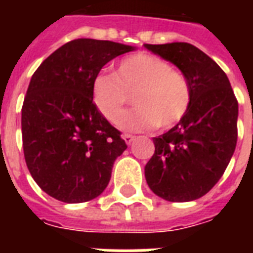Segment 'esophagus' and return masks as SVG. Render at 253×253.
Segmentation results:
<instances>
[{
  "label": "esophagus",
  "instance_id": "esophagus-1",
  "mask_svg": "<svg viewBox=\"0 0 253 253\" xmlns=\"http://www.w3.org/2000/svg\"><path fill=\"white\" fill-rule=\"evenodd\" d=\"M123 139H125L126 144H131V143L135 140V136H134V135H131V134H125V135H123Z\"/></svg>",
  "mask_w": 253,
  "mask_h": 253
}]
</instances>
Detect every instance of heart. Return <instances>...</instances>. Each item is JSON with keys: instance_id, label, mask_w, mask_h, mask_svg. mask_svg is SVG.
Wrapping results in <instances>:
<instances>
[{"instance_id": "obj_1", "label": "heart", "mask_w": 253, "mask_h": 253, "mask_svg": "<svg viewBox=\"0 0 253 253\" xmlns=\"http://www.w3.org/2000/svg\"><path fill=\"white\" fill-rule=\"evenodd\" d=\"M134 95L137 107L124 115ZM93 102L110 122L123 130L167 128L180 122L192 105V87L184 73L162 57L138 53L122 60L114 75H99L93 83Z\"/></svg>"}]
</instances>
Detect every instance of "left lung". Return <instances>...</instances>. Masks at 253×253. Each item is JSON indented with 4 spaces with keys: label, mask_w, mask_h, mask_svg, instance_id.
Here are the masks:
<instances>
[{
    "label": "left lung",
    "mask_w": 253,
    "mask_h": 253,
    "mask_svg": "<svg viewBox=\"0 0 253 253\" xmlns=\"http://www.w3.org/2000/svg\"><path fill=\"white\" fill-rule=\"evenodd\" d=\"M184 73L192 87L188 113L154 138L155 154L144 167L150 189L170 202L205 196L227 168L238 139V101L219 65L193 44H144Z\"/></svg>",
    "instance_id": "8db88e82"
}]
</instances>
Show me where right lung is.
I'll return each instance as SVG.
<instances>
[{
    "instance_id": "1",
    "label": "right lung",
    "mask_w": 253,
    "mask_h": 253,
    "mask_svg": "<svg viewBox=\"0 0 253 253\" xmlns=\"http://www.w3.org/2000/svg\"><path fill=\"white\" fill-rule=\"evenodd\" d=\"M135 47L75 39L45 59L31 77L22 106L23 154L31 176L48 196L86 202L106 189L115 159L127 148L93 102L102 67Z\"/></svg>"
}]
</instances>
